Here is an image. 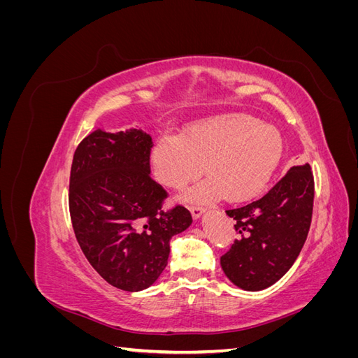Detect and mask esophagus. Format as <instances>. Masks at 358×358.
Returning a JSON list of instances; mask_svg holds the SVG:
<instances>
[{
	"label": "esophagus",
	"instance_id": "esophagus-1",
	"mask_svg": "<svg viewBox=\"0 0 358 358\" xmlns=\"http://www.w3.org/2000/svg\"><path fill=\"white\" fill-rule=\"evenodd\" d=\"M189 212H191L194 220H200L201 216L204 215V209H203V208H199V206H191Z\"/></svg>",
	"mask_w": 358,
	"mask_h": 358
}]
</instances>
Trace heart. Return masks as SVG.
I'll return each mask as SVG.
<instances>
[{
  "instance_id": "b5f03b06",
  "label": "heart",
  "mask_w": 358,
  "mask_h": 358,
  "mask_svg": "<svg viewBox=\"0 0 358 358\" xmlns=\"http://www.w3.org/2000/svg\"><path fill=\"white\" fill-rule=\"evenodd\" d=\"M284 155L282 137L275 128L245 115L203 119L183 129L179 140L166 136L152 150L161 183L182 188L204 173L209 179L183 194L185 200H248L275 175Z\"/></svg>"
}]
</instances>
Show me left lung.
Masks as SVG:
<instances>
[{
  "label": "left lung",
  "instance_id": "obj_1",
  "mask_svg": "<svg viewBox=\"0 0 358 358\" xmlns=\"http://www.w3.org/2000/svg\"><path fill=\"white\" fill-rule=\"evenodd\" d=\"M310 166H294L264 197L225 210L239 233L221 257L225 276L241 289L262 291L276 284L297 259L312 220Z\"/></svg>",
  "mask_w": 358,
  "mask_h": 358
}]
</instances>
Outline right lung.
<instances>
[{"mask_svg": "<svg viewBox=\"0 0 358 358\" xmlns=\"http://www.w3.org/2000/svg\"><path fill=\"white\" fill-rule=\"evenodd\" d=\"M152 137L142 128L95 129L73 157L70 216L90 264L115 288H149L167 266L170 239L185 231L191 213L162 210L167 194L150 178Z\"/></svg>", "mask_w": 358, "mask_h": 358, "instance_id": "obj_1", "label": "right lung"}]
</instances>
